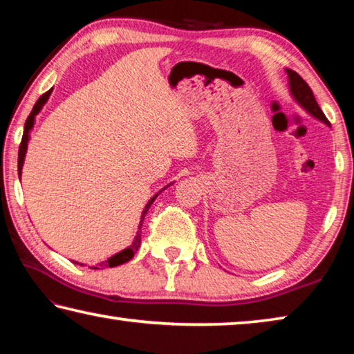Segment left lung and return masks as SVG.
Instances as JSON below:
<instances>
[{
	"mask_svg": "<svg viewBox=\"0 0 354 354\" xmlns=\"http://www.w3.org/2000/svg\"><path fill=\"white\" fill-rule=\"evenodd\" d=\"M286 73H287V76H289V87H290V93H292L293 100H295L304 111L310 113V115L315 117L317 120H320V122H323L325 124H328V127H331L328 122V118L325 117V113L322 112L320 106L317 104L314 93H313V91H310V87L308 86L306 81H304L303 77L293 70L286 68Z\"/></svg>",
	"mask_w": 354,
	"mask_h": 354,
	"instance_id": "1",
	"label": "left lung"
}]
</instances>
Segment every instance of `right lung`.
<instances>
[{
  "label": "right lung",
  "instance_id": "add662e5",
  "mask_svg": "<svg viewBox=\"0 0 354 354\" xmlns=\"http://www.w3.org/2000/svg\"><path fill=\"white\" fill-rule=\"evenodd\" d=\"M51 92H53V88H51V91H48L46 93L41 95V97L37 100V103L34 104V107H32L31 113H29V117L26 118V123H25V131H23V137H21L20 149H19V176H21V169H23V162H25V156H26L28 142H29V133H31V129L34 128L35 115H37V113L41 111V107L45 106V103H46V101H48V98H50ZM171 184H173V183H171ZM169 185H170V184H169ZM169 185H165V187H164L162 190H165L167 187H169ZM162 190H159L158 194H156V195L153 196V198L147 203V206H145V209H143V212H142V217H140L139 231H137V234H136V237H134L133 243H131L128 248H124V250L120 251V253H117V254L111 256L109 259H107V261L100 262L97 267L93 266V267H91V268H93V270H100V268H104V267H117V266H122V263H124V262H128L129 259H133V256L136 254V251L140 248V239H142V223H143V218H145V215H147V212H148L149 206L153 205V201H154L156 198H158V195H159L160 192H162ZM73 262H75V261H73ZM75 263H77V262H75ZM80 266H84V263H80Z\"/></svg>",
  "mask_w": 354,
  "mask_h": 354
}]
</instances>
